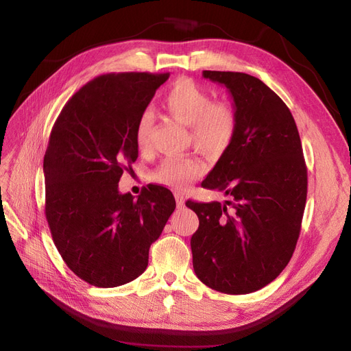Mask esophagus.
Wrapping results in <instances>:
<instances>
[{
  "label": "esophagus",
  "mask_w": 351,
  "mask_h": 351,
  "mask_svg": "<svg viewBox=\"0 0 351 351\" xmlns=\"http://www.w3.org/2000/svg\"><path fill=\"white\" fill-rule=\"evenodd\" d=\"M176 202H177V208H183L184 206V196L183 195H180V193H177L176 195Z\"/></svg>",
  "instance_id": "esophagus-1"
}]
</instances>
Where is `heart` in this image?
<instances>
[{"label":"heart","mask_w":351,"mask_h":351,"mask_svg":"<svg viewBox=\"0 0 351 351\" xmlns=\"http://www.w3.org/2000/svg\"><path fill=\"white\" fill-rule=\"evenodd\" d=\"M165 111L174 120L190 127V137L199 151L212 156L224 154L236 134V114L226 102H210L209 95L190 80H177L162 99ZM152 119L143 112L136 123L134 142L141 151L149 145ZM205 165L193 156H171L152 173L156 183L184 189L204 176Z\"/></svg>","instance_id":"1"}]
</instances>
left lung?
<instances>
[{"label":"left lung","mask_w":351,"mask_h":351,"mask_svg":"<svg viewBox=\"0 0 351 351\" xmlns=\"http://www.w3.org/2000/svg\"><path fill=\"white\" fill-rule=\"evenodd\" d=\"M202 76L227 88L237 127L202 182L228 200L186 202L199 218L190 240L193 269L212 290L247 294L277 278L295 249L307 195L302 142L289 107L258 77L210 70Z\"/></svg>","instance_id":"8db88e82"}]
</instances>
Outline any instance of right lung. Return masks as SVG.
Wrapping results in <instances>:
<instances>
[{"label": "right lung", "mask_w": 351, "mask_h": 351, "mask_svg": "<svg viewBox=\"0 0 351 351\" xmlns=\"http://www.w3.org/2000/svg\"><path fill=\"white\" fill-rule=\"evenodd\" d=\"M168 73H111L73 95L44 158L45 215L62 261L79 278L110 289L145 272L176 199L149 184L134 197L119 182L139 151L134 129Z\"/></svg>", "instance_id": "add662e5"}]
</instances>
